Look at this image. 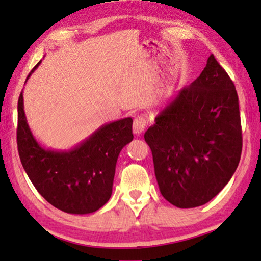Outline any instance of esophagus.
Returning a JSON list of instances; mask_svg holds the SVG:
<instances>
[{
    "label": "esophagus",
    "instance_id": "1",
    "mask_svg": "<svg viewBox=\"0 0 261 261\" xmlns=\"http://www.w3.org/2000/svg\"><path fill=\"white\" fill-rule=\"evenodd\" d=\"M147 118H145L143 114H140V116L136 117L134 119V122H133V130L136 135H140L143 133V130L145 129V127H147Z\"/></svg>",
    "mask_w": 261,
    "mask_h": 261
}]
</instances>
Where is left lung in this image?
Instances as JSON below:
<instances>
[{
	"mask_svg": "<svg viewBox=\"0 0 261 261\" xmlns=\"http://www.w3.org/2000/svg\"><path fill=\"white\" fill-rule=\"evenodd\" d=\"M154 121L144 140L164 198L180 208L206 204L229 182L242 152L239 96L213 55Z\"/></svg>",
	"mask_w": 261,
	"mask_h": 261,
	"instance_id": "1",
	"label": "left lung"
}]
</instances>
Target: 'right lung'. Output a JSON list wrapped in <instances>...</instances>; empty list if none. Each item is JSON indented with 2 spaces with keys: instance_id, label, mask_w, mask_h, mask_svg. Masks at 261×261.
Instances as JSON below:
<instances>
[{
  "instance_id": "1",
  "label": "right lung",
  "mask_w": 261,
  "mask_h": 261,
  "mask_svg": "<svg viewBox=\"0 0 261 261\" xmlns=\"http://www.w3.org/2000/svg\"><path fill=\"white\" fill-rule=\"evenodd\" d=\"M132 125L130 117L119 119L104 123L68 150L44 148L27 123L21 90L17 128L20 162L39 194L53 206L71 214L93 213L111 197L118 156L134 138Z\"/></svg>"
}]
</instances>
